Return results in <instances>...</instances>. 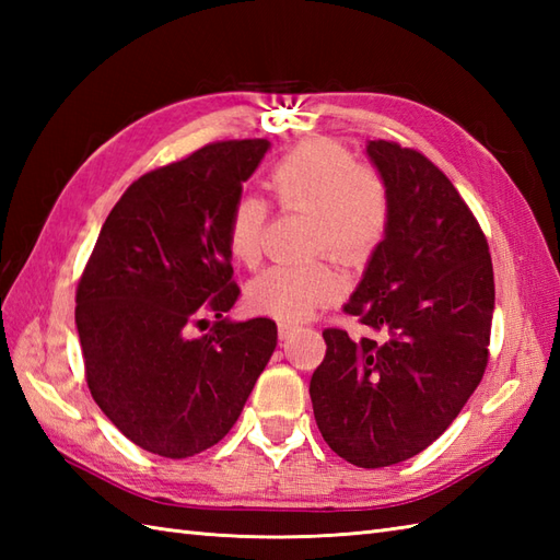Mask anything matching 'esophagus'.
<instances>
[{"label":"esophagus","instance_id":"esophagus-1","mask_svg":"<svg viewBox=\"0 0 560 560\" xmlns=\"http://www.w3.org/2000/svg\"><path fill=\"white\" fill-rule=\"evenodd\" d=\"M293 331H295V325L279 323V337H281V339H289V337H293Z\"/></svg>","mask_w":560,"mask_h":560}]
</instances>
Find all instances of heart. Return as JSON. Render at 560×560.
Instances as JSON below:
<instances>
[{"instance_id":"heart-1","label":"heart","mask_w":560,"mask_h":560,"mask_svg":"<svg viewBox=\"0 0 560 560\" xmlns=\"http://www.w3.org/2000/svg\"><path fill=\"white\" fill-rule=\"evenodd\" d=\"M265 187L281 209L311 213V253H331L359 265L385 241L392 199L385 177L359 165L337 141L313 139L291 149L267 173ZM267 205L255 195L235 199L225 225L233 259L255 267L261 255ZM343 293L341 271L329 259L291 267L273 265L247 283L245 303L253 313L281 323H301Z\"/></svg>"}]
</instances>
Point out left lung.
Instances as JSON below:
<instances>
[{
    "instance_id": "1",
    "label": "left lung",
    "mask_w": 560,
    "mask_h": 560,
    "mask_svg": "<svg viewBox=\"0 0 560 560\" xmlns=\"http://www.w3.org/2000/svg\"><path fill=\"white\" fill-rule=\"evenodd\" d=\"M392 217L343 313L375 337L325 329L311 380L319 433L363 469L419 455L447 431L489 363L493 265L479 221L423 153L368 141Z\"/></svg>"
}]
</instances>
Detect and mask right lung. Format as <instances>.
Returning a JSON list of instances; mask_svg holds the SVG:
<instances>
[{
	"label": "right lung",
	"instance_id": "right-lung-1",
	"mask_svg": "<svg viewBox=\"0 0 560 560\" xmlns=\"http://www.w3.org/2000/svg\"><path fill=\"white\" fill-rule=\"evenodd\" d=\"M269 147L217 141L141 175L81 273L77 329L91 397L153 455L183 459L217 445L277 349L273 319L223 317L241 295L225 225ZM195 326L208 331L195 338Z\"/></svg>",
	"mask_w": 560,
	"mask_h": 560
}]
</instances>
